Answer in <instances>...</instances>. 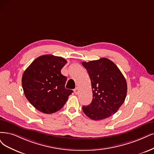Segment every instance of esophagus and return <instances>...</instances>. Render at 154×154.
I'll return each mask as SVG.
<instances>
[{
  "instance_id": "1",
  "label": "esophagus",
  "mask_w": 154,
  "mask_h": 154,
  "mask_svg": "<svg viewBox=\"0 0 154 154\" xmlns=\"http://www.w3.org/2000/svg\"><path fill=\"white\" fill-rule=\"evenodd\" d=\"M79 89L78 88H76L75 89H74V93H75V94H77L79 93Z\"/></svg>"
}]
</instances>
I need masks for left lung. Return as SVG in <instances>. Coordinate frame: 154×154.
<instances>
[{
    "label": "left lung",
    "mask_w": 154,
    "mask_h": 154,
    "mask_svg": "<svg viewBox=\"0 0 154 154\" xmlns=\"http://www.w3.org/2000/svg\"><path fill=\"white\" fill-rule=\"evenodd\" d=\"M91 82L93 100L82 106L84 113L92 120L109 117L117 112L127 94V82L114 63L106 58L82 62Z\"/></svg>",
    "instance_id": "1"
}]
</instances>
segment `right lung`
Returning <instances> with one entry per match:
<instances>
[{
    "instance_id": "add662e5",
    "label": "right lung",
    "mask_w": 154,
    "mask_h": 154,
    "mask_svg": "<svg viewBox=\"0 0 154 154\" xmlns=\"http://www.w3.org/2000/svg\"><path fill=\"white\" fill-rule=\"evenodd\" d=\"M66 60L51 54L38 57L22 76V86L28 101L38 111L50 114L64 106L73 91L66 89V77L61 73Z\"/></svg>"
}]
</instances>
